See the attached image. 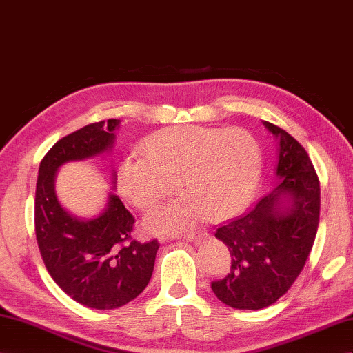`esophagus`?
Wrapping results in <instances>:
<instances>
[{
  "label": "esophagus",
  "instance_id": "1",
  "mask_svg": "<svg viewBox=\"0 0 353 353\" xmlns=\"http://www.w3.org/2000/svg\"><path fill=\"white\" fill-rule=\"evenodd\" d=\"M205 236H206L205 232H192V233L184 234V239L188 242H199V241H202Z\"/></svg>",
  "mask_w": 353,
  "mask_h": 353
}]
</instances>
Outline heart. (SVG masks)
<instances>
[{"label":"heart","mask_w":353,"mask_h":353,"mask_svg":"<svg viewBox=\"0 0 353 353\" xmlns=\"http://www.w3.org/2000/svg\"><path fill=\"white\" fill-rule=\"evenodd\" d=\"M141 154H129L117 170L119 192L147 211L175 184L179 196L144 218L153 234H181L209 216L220 221L251 202L261 174V150L242 128L175 126L148 137Z\"/></svg>","instance_id":"b5f03b06"}]
</instances>
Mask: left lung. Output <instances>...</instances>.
<instances>
[{
	"instance_id": "obj_1",
	"label": "left lung",
	"mask_w": 353,
	"mask_h": 353,
	"mask_svg": "<svg viewBox=\"0 0 353 353\" xmlns=\"http://www.w3.org/2000/svg\"><path fill=\"white\" fill-rule=\"evenodd\" d=\"M279 138L276 175L281 183L246 214L225 221L215 237L230 251L232 268L211 288L224 304L241 310L270 306L299 278L319 225V178L307 151L288 132L264 121ZM290 206L283 208L281 200Z\"/></svg>"
}]
</instances>
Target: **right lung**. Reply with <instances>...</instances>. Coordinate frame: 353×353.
<instances>
[{"mask_svg": "<svg viewBox=\"0 0 353 353\" xmlns=\"http://www.w3.org/2000/svg\"><path fill=\"white\" fill-rule=\"evenodd\" d=\"M119 125L102 120L61 138L41 160L35 190V236L47 272L72 300L98 310L125 306L144 291L160 243L132 239L135 218L116 194L93 220L72 216L54 194V174L66 161L105 153Z\"/></svg>", "mask_w": 353, "mask_h": 353, "instance_id": "obj_1", "label": "right lung"}]
</instances>
